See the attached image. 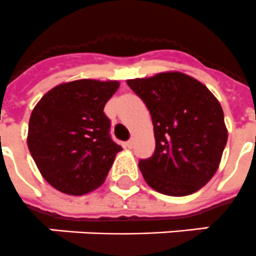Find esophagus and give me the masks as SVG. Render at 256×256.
<instances>
[{
    "instance_id": "esophagus-1",
    "label": "esophagus",
    "mask_w": 256,
    "mask_h": 256,
    "mask_svg": "<svg viewBox=\"0 0 256 256\" xmlns=\"http://www.w3.org/2000/svg\"><path fill=\"white\" fill-rule=\"evenodd\" d=\"M126 148H128V149H132V148H134V140H128V141H126Z\"/></svg>"
}]
</instances>
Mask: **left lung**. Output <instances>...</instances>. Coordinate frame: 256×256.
<instances>
[{"label":"left lung","mask_w":256,"mask_h":256,"mask_svg":"<svg viewBox=\"0 0 256 256\" xmlns=\"http://www.w3.org/2000/svg\"><path fill=\"white\" fill-rule=\"evenodd\" d=\"M126 84L152 116L156 149L138 161L146 184L173 197L196 193L216 174L228 142L220 102L201 82L178 71Z\"/></svg>","instance_id":"obj_1"}]
</instances>
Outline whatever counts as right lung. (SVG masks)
Returning a JSON list of instances; mask_svg holds the SVG:
<instances>
[{
    "label": "right lung",
    "mask_w": 256,
    "mask_h": 256,
    "mask_svg": "<svg viewBox=\"0 0 256 256\" xmlns=\"http://www.w3.org/2000/svg\"><path fill=\"white\" fill-rule=\"evenodd\" d=\"M118 80L80 79L56 86L30 116L28 146L44 178L62 193L82 196L104 182L122 146L110 134L104 106Z\"/></svg>",
    "instance_id": "right-lung-1"
}]
</instances>
